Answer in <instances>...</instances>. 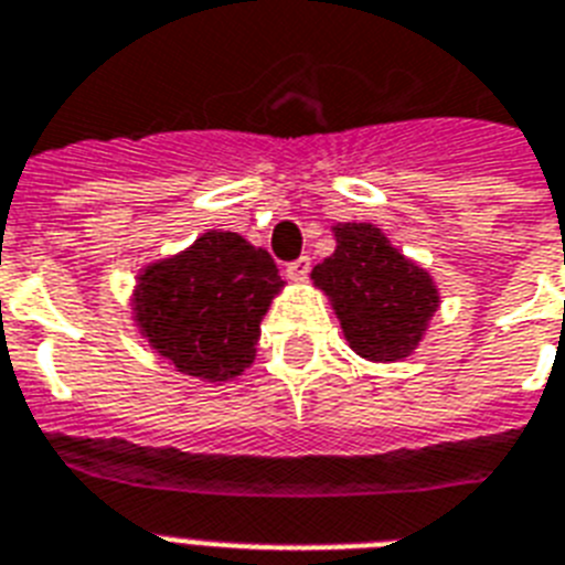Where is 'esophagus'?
Returning a JSON list of instances; mask_svg holds the SVG:
<instances>
[{"label":"esophagus","mask_w":565,"mask_h":565,"mask_svg":"<svg viewBox=\"0 0 565 565\" xmlns=\"http://www.w3.org/2000/svg\"><path fill=\"white\" fill-rule=\"evenodd\" d=\"M311 271V256H300V259H294V263L286 265V277L294 279V282H302V279L309 277Z\"/></svg>","instance_id":"1"}]
</instances>
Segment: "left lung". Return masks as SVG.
<instances>
[{
	"instance_id": "1",
	"label": "left lung",
	"mask_w": 565,
	"mask_h": 565,
	"mask_svg": "<svg viewBox=\"0 0 565 565\" xmlns=\"http://www.w3.org/2000/svg\"><path fill=\"white\" fill-rule=\"evenodd\" d=\"M338 248L311 279L332 297L349 347L366 361H398L418 347L439 309L430 274L390 245L375 225L334 227Z\"/></svg>"
}]
</instances>
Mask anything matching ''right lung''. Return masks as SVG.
<instances>
[{
    "instance_id": "1",
    "label": "right lung",
    "mask_w": 565,
    "mask_h": 565,
    "mask_svg": "<svg viewBox=\"0 0 565 565\" xmlns=\"http://www.w3.org/2000/svg\"><path fill=\"white\" fill-rule=\"evenodd\" d=\"M279 286L268 250L239 233L210 231L193 248L141 274L135 320L179 372L227 381L254 361L259 323Z\"/></svg>"
}]
</instances>
